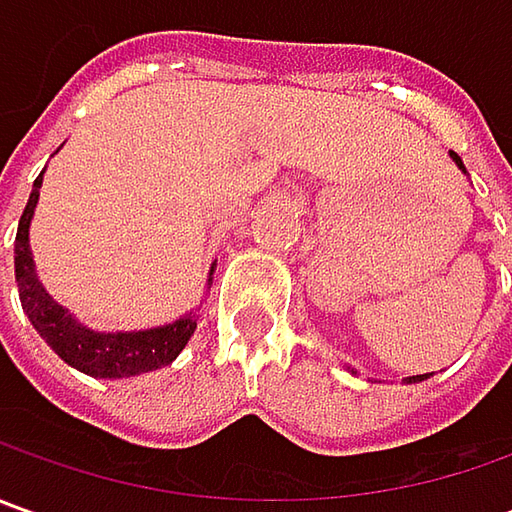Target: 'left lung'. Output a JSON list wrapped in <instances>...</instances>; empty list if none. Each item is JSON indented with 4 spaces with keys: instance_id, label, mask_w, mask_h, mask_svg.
Masks as SVG:
<instances>
[{
    "instance_id": "left-lung-1",
    "label": "left lung",
    "mask_w": 512,
    "mask_h": 512,
    "mask_svg": "<svg viewBox=\"0 0 512 512\" xmlns=\"http://www.w3.org/2000/svg\"><path fill=\"white\" fill-rule=\"evenodd\" d=\"M450 159H453V162L459 165V170H462V173H467V170H464V165H462V159H459V153H453V150H450ZM424 379H427V373H424V376H410V379H404V382H424Z\"/></svg>"
}]
</instances>
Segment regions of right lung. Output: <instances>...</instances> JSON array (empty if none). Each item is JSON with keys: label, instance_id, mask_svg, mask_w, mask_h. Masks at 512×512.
Segmentation results:
<instances>
[{"label": "right lung", "instance_id": "add662e5", "mask_svg": "<svg viewBox=\"0 0 512 512\" xmlns=\"http://www.w3.org/2000/svg\"><path fill=\"white\" fill-rule=\"evenodd\" d=\"M39 187H42V173L36 176L33 190L22 219L16 230V245H13V265H16V285H19V299L22 310L28 313L30 325L39 330V336L56 350L59 359H65L70 367L96 376V379H125V376H139L148 370H159L170 364L182 350L187 339L196 330V316L187 313L182 319L170 322L162 327H150V330H93L82 325L76 316H70L68 307L53 302L48 290L42 287L33 265V253H30L28 230L33 210L39 202ZM213 282V267H210V279Z\"/></svg>", "mask_w": 512, "mask_h": 512}]
</instances>
